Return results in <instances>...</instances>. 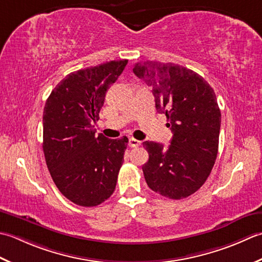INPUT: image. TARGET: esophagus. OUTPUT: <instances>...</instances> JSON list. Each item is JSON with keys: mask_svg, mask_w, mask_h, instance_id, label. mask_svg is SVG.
Listing matches in <instances>:
<instances>
[{"mask_svg": "<svg viewBox=\"0 0 262 262\" xmlns=\"http://www.w3.org/2000/svg\"><path fill=\"white\" fill-rule=\"evenodd\" d=\"M141 145V141L140 140H137V139L135 138H130L129 139V146L132 147V148H136V147H139Z\"/></svg>", "mask_w": 262, "mask_h": 262, "instance_id": "34e87169", "label": "esophagus"}]
</instances>
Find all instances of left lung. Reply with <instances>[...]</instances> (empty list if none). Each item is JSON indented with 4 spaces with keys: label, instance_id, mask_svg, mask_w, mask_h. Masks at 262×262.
<instances>
[{
    "label": "left lung",
    "instance_id": "8db88e82",
    "mask_svg": "<svg viewBox=\"0 0 262 262\" xmlns=\"http://www.w3.org/2000/svg\"><path fill=\"white\" fill-rule=\"evenodd\" d=\"M133 73L151 87L156 110L166 115L173 133L168 148L143 142L149 154L142 166L146 182L166 198H186L204 185L217 157L222 115L215 92L179 64L137 63Z\"/></svg>",
    "mask_w": 262,
    "mask_h": 262
}]
</instances>
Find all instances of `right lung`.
Returning <instances> with one entry per match:
<instances>
[{
	"instance_id": "right-lung-1",
	"label": "right lung",
	"mask_w": 262,
	"mask_h": 262,
	"mask_svg": "<svg viewBox=\"0 0 262 262\" xmlns=\"http://www.w3.org/2000/svg\"><path fill=\"white\" fill-rule=\"evenodd\" d=\"M126 64L111 61L68 74L46 100L42 150L47 168L61 193L78 206H98L115 190L129 140L96 136L93 123Z\"/></svg>"
}]
</instances>
